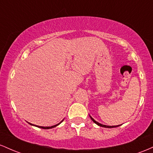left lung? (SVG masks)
I'll return each instance as SVG.
<instances>
[{
	"mask_svg": "<svg viewBox=\"0 0 153 153\" xmlns=\"http://www.w3.org/2000/svg\"><path fill=\"white\" fill-rule=\"evenodd\" d=\"M90 118H91V119H92V121H93L94 123H95L96 124L98 125V126H102V127H105V128H114V127H117V126H120V125H118V126H106V125L101 124V123H98V122H97V121H95V120H94L93 118L91 117V116H90Z\"/></svg>",
	"mask_w": 153,
	"mask_h": 153,
	"instance_id": "8db88e82",
	"label": "left lung"
}]
</instances>
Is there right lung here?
<instances>
[{
	"mask_svg": "<svg viewBox=\"0 0 153 153\" xmlns=\"http://www.w3.org/2000/svg\"><path fill=\"white\" fill-rule=\"evenodd\" d=\"M62 121H61V122H62ZM58 123V124H56V125H54V126H46V127H45V126H36V125H34V126H37V127H39V128H44V129H48V128H54V127H56V126H58V125H59L60 123ZM31 125H33V124H32V123H30Z\"/></svg>",
	"mask_w": 153,
	"mask_h": 153,
	"instance_id": "1",
	"label": "right lung"
}]
</instances>
